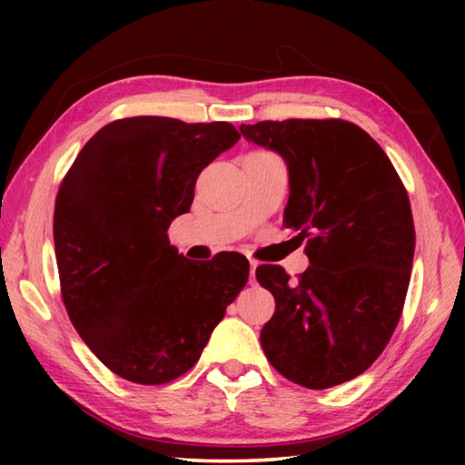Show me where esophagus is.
<instances>
[{
	"label": "esophagus",
	"mask_w": 465,
	"mask_h": 465,
	"mask_svg": "<svg viewBox=\"0 0 465 465\" xmlns=\"http://www.w3.org/2000/svg\"><path fill=\"white\" fill-rule=\"evenodd\" d=\"M256 266H258V262L252 261V258H250V281L252 282H254V277H256Z\"/></svg>",
	"instance_id": "esophagus-1"
}]
</instances>
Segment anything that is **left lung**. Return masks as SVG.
<instances>
[{
    "instance_id": "left-lung-1",
    "label": "left lung",
    "mask_w": 465,
    "mask_h": 465,
    "mask_svg": "<svg viewBox=\"0 0 465 465\" xmlns=\"http://www.w3.org/2000/svg\"><path fill=\"white\" fill-rule=\"evenodd\" d=\"M240 131L285 160L282 225L308 242L310 258L297 282L277 264L256 269L277 302L261 332L264 355L303 388L349 381L373 365L402 316L414 258L406 188L377 141L349 121H262Z\"/></svg>"
}]
</instances>
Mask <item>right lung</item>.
<instances>
[{
    "label": "right lung",
    "instance_id": "right-lung-1",
    "mask_svg": "<svg viewBox=\"0 0 465 465\" xmlns=\"http://www.w3.org/2000/svg\"><path fill=\"white\" fill-rule=\"evenodd\" d=\"M238 139L223 121L133 116L102 127L63 178L53 217L63 303L123 380L160 385L186 373L246 287V256L199 264L168 240L203 168Z\"/></svg>",
    "mask_w": 465,
    "mask_h": 465
}]
</instances>
